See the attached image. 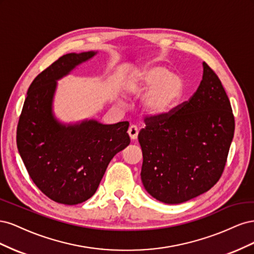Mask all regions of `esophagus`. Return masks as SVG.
<instances>
[{"label": "esophagus", "mask_w": 254, "mask_h": 254, "mask_svg": "<svg viewBox=\"0 0 254 254\" xmlns=\"http://www.w3.org/2000/svg\"><path fill=\"white\" fill-rule=\"evenodd\" d=\"M137 133H139V129L135 125H131L128 129V134L131 140H135L137 137Z\"/></svg>", "instance_id": "1"}]
</instances>
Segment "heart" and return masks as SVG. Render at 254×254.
Segmentation results:
<instances>
[{
  "instance_id": "obj_1",
  "label": "heart",
  "mask_w": 254,
  "mask_h": 254,
  "mask_svg": "<svg viewBox=\"0 0 254 254\" xmlns=\"http://www.w3.org/2000/svg\"><path fill=\"white\" fill-rule=\"evenodd\" d=\"M134 93H146L143 107L150 115L170 113L179 103L184 91V80L161 64H147L136 70L129 81Z\"/></svg>"
}]
</instances>
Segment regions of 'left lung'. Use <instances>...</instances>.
<instances>
[{"mask_svg": "<svg viewBox=\"0 0 254 254\" xmlns=\"http://www.w3.org/2000/svg\"><path fill=\"white\" fill-rule=\"evenodd\" d=\"M137 135L145 190L176 204L212 189L224 173L235 121L221 81L203 63L197 91L165 115L145 117Z\"/></svg>", "mask_w": 254, "mask_h": 254, "instance_id": "left-lung-1", "label": "left lung"}]
</instances>
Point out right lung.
<instances>
[{
	"mask_svg": "<svg viewBox=\"0 0 254 254\" xmlns=\"http://www.w3.org/2000/svg\"><path fill=\"white\" fill-rule=\"evenodd\" d=\"M95 55L66 54L30 83L17 127V146L27 173L53 201L78 204L95 194L111 159L130 143L129 123L86 121L61 125L52 103L56 80Z\"/></svg>",
	"mask_w": 254,
	"mask_h": 254,
	"instance_id": "add662e5",
	"label": "right lung"
}]
</instances>
